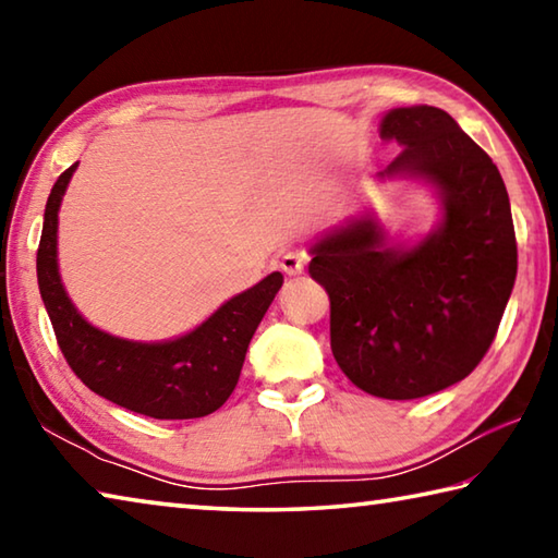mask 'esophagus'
<instances>
[{
  "label": "esophagus",
  "mask_w": 558,
  "mask_h": 558,
  "mask_svg": "<svg viewBox=\"0 0 558 558\" xmlns=\"http://www.w3.org/2000/svg\"><path fill=\"white\" fill-rule=\"evenodd\" d=\"M305 266H307V258L302 256V253H298V251L282 253L280 268L286 276H302V272H305Z\"/></svg>",
  "instance_id": "esophagus-1"
}]
</instances>
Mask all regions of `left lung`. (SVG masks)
<instances>
[{"mask_svg": "<svg viewBox=\"0 0 558 558\" xmlns=\"http://www.w3.org/2000/svg\"><path fill=\"white\" fill-rule=\"evenodd\" d=\"M381 137L403 153L376 174L433 189L440 221L391 243L364 211L310 245V276L329 295L332 354L349 381L409 401L458 384L497 335L517 278L512 209L499 169L433 106L393 108Z\"/></svg>", "mask_w": 558, "mask_h": 558, "instance_id": "obj_1", "label": "left lung"}]
</instances>
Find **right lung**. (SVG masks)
Returning <instances> with one entry per match:
<instances>
[{"mask_svg":"<svg viewBox=\"0 0 558 558\" xmlns=\"http://www.w3.org/2000/svg\"><path fill=\"white\" fill-rule=\"evenodd\" d=\"M78 162L56 179L36 253L41 300L75 376L102 399L159 421L202 418L221 409L239 384L245 352L282 288L276 270L239 292L199 327L165 342H135L90 325L59 272V209Z\"/></svg>","mask_w":558,"mask_h":558,"instance_id":"1","label":"right lung"}]
</instances>
